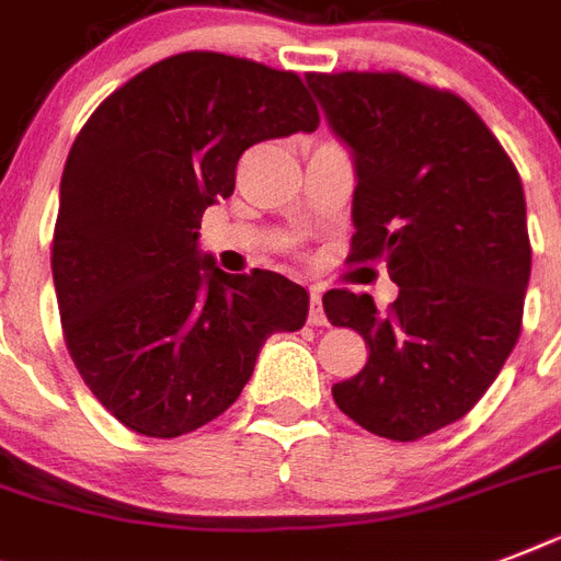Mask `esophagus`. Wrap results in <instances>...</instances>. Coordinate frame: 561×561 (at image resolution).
<instances>
[{
    "mask_svg": "<svg viewBox=\"0 0 561 561\" xmlns=\"http://www.w3.org/2000/svg\"><path fill=\"white\" fill-rule=\"evenodd\" d=\"M308 323L311 325L329 323V320H325V311H323V297H320L317 290H311V297H308Z\"/></svg>",
    "mask_w": 561,
    "mask_h": 561,
    "instance_id": "1",
    "label": "esophagus"
}]
</instances>
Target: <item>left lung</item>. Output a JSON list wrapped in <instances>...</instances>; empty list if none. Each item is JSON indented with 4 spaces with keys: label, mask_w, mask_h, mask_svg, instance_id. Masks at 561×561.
<instances>
[{
    "label": "left lung",
    "mask_w": 561,
    "mask_h": 561,
    "mask_svg": "<svg viewBox=\"0 0 561 561\" xmlns=\"http://www.w3.org/2000/svg\"><path fill=\"white\" fill-rule=\"evenodd\" d=\"M308 83L358 162L346 262H383L399 285L387 311L369 294L325 290L329 323L369 346L332 396L369 434L410 443L466 416L522 334V178L457 92L401 72H311Z\"/></svg>",
    "instance_id": "1"
}]
</instances>
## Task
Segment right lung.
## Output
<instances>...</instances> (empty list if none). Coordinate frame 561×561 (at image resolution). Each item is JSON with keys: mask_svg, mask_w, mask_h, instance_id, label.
<instances>
[{"mask_svg": "<svg viewBox=\"0 0 561 561\" xmlns=\"http://www.w3.org/2000/svg\"><path fill=\"white\" fill-rule=\"evenodd\" d=\"M317 125L297 72L220 51L165 57L87 118L60 180L51 276L66 350L125 427L192 434L241 396L273 332L302 329V285L218 271L197 229L250 145Z\"/></svg>", "mask_w": 561, "mask_h": 561, "instance_id": "right-lung-1", "label": "right lung"}]
</instances>
